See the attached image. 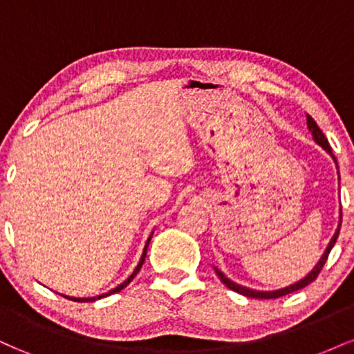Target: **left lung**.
<instances>
[{
    "label": "left lung",
    "instance_id": "8db88e82",
    "mask_svg": "<svg viewBox=\"0 0 354 354\" xmlns=\"http://www.w3.org/2000/svg\"><path fill=\"white\" fill-rule=\"evenodd\" d=\"M306 123H308V129H310V131H311L313 140H315V143H316V145H319L321 148L324 149V151H326L328 154H330V156L333 158V161H335L336 169H338V163H336V158H335V154H333V151H331L330 143H328L326 136L323 135V131H321V129L318 128V124H316V121L313 120V118H311L310 115H308V116H306ZM338 180H339V171H338ZM339 226H341V211H339V223H338V228H336L335 234H333V238L330 239V243H328L326 250H324V253L321 254V258L318 259V263H316L315 268H313V270H311L310 273H308L306 276H304V278L299 279V281H296V283H293V284H290V286L279 288V290H271V291L251 290V288L243 286V284H238V283L231 281V279L228 278V276H226L225 273H223L221 270H218L216 266H213V268H214V271H216V274L219 276V279H221V281L225 283L226 286L230 288V290L236 291V293H239V295L248 296V298H258V299H273V298H279V296L290 295V293H293V291L301 290V288L308 286V284H310L311 281H315L316 276H318V273L321 271V268H323V266H324V263H326L328 254H330V251L333 250V246H335L336 239H338V234H339Z\"/></svg>",
    "mask_w": 354,
    "mask_h": 354
}]
</instances>
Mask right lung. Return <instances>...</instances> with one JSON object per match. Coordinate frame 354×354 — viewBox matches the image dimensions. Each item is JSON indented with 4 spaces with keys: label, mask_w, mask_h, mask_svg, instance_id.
<instances>
[{
    "label": "right lung",
    "mask_w": 354,
    "mask_h": 354,
    "mask_svg": "<svg viewBox=\"0 0 354 354\" xmlns=\"http://www.w3.org/2000/svg\"><path fill=\"white\" fill-rule=\"evenodd\" d=\"M153 233H154V231H151V234H149L148 239H146V245H145L143 254H141V258H140V263H138V265H136L135 271H133V273L129 274L128 278H126L123 283H121V284H118L116 288H113V290H109L108 293H103V295H98V296H88V298H75V296H66V295H61V296H64V298H68V299H73V301H78V303H91V301H96V299L106 298V296H109V295L120 293V291H121V290H124V288L128 286V284L133 281V278H135V276H136L138 273H140L141 266H143V263H145V258H146V250H148V246H149V241H151V238H153Z\"/></svg>",
    "instance_id": "add662e5"
}]
</instances>
